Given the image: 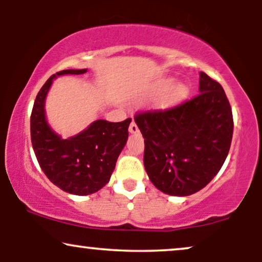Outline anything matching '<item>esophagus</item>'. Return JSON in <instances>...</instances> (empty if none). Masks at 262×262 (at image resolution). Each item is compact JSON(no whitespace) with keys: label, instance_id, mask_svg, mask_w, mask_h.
<instances>
[{"label":"esophagus","instance_id":"esophagus-1","mask_svg":"<svg viewBox=\"0 0 262 262\" xmlns=\"http://www.w3.org/2000/svg\"><path fill=\"white\" fill-rule=\"evenodd\" d=\"M128 131H130L131 134H136V132H138V126H137V125H136V123H135L134 120L131 121L130 126H128Z\"/></svg>","mask_w":262,"mask_h":262}]
</instances>
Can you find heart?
Masks as SVG:
<instances>
[{
    "label": "heart",
    "mask_w": 262,
    "mask_h": 262,
    "mask_svg": "<svg viewBox=\"0 0 262 262\" xmlns=\"http://www.w3.org/2000/svg\"><path fill=\"white\" fill-rule=\"evenodd\" d=\"M173 83V81L171 80H163L161 81L159 85H157V92L159 93H163L169 89V87ZM187 95V88L185 87V85H178V87H175L173 91L170 92L169 94V100L170 101H178V100H181L184 99L185 96Z\"/></svg>",
    "instance_id": "1"
}]
</instances>
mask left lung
I'll return each mask as SVG.
<instances>
[{"mask_svg":"<svg viewBox=\"0 0 262 262\" xmlns=\"http://www.w3.org/2000/svg\"><path fill=\"white\" fill-rule=\"evenodd\" d=\"M199 94L166 110L138 112L144 167L161 192L185 196L205 187L223 166L234 120L222 85L199 74Z\"/></svg>","mask_w":262,"mask_h":262,"instance_id":"1","label":"left lung"}]
</instances>
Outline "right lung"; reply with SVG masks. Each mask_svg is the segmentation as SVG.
I'll return each mask as SVG.
<instances>
[{
	"label": "right lung",
	"mask_w": 262,
	"mask_h": 262,
	"mask_svg": "<svg viewBox=\"0 0 262 262\" xmlns=\"http://www.w3.org/2000/svg\"><path fill=\"white\" fill-rule=\"evenodd\" d=\"M84 73L87 69L53 74L39 91L31 114V141L39 166L52 184L76 195L98 192L110 181L118 156L126 144L131 123V118L119 123L99 119L68 139L49 126L44 106L53 80L60 75Z\"/></svg>",
	"instance_id": "1"
}]
</instances>
